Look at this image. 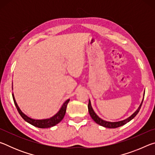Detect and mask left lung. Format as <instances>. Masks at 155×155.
<instances>
[{"label": "left lung", "instance_id": "obj_1", "mask_svg": "<svg viewBox=\"0 0 155 155\" xmlns=\"http://www.w3.org/2000/svg\"><path fill=\"white\" fill-rule=\"evenodd\" d=\"M143 101L141 102V103L140 104V106L139 107V108L137 109V111H136L134 114H133L131 116H130L129 117H128L127 119H126L124 120H122V121H120V122H107V121H104V120H102L100 118V117L97 115L95 112L94 111V110L92 109V107H91V103H90V101H89V103H88V111L90 113V116L91 117V118H92L94 122L97 124L102 126V127H106V128H117V127H121V126L124 125L125 124H127V122H130L131 120L134 118V117L137 115V114L140 111V110L141 109V107L142 105V103H143Z\"/></svg>", "mask_w": 155, "mask_h": 155}]
</instances>
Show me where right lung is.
I'll return each mask as SVG.
<instances>
[{"label": "right lung", "instance_id": "right-lung-1", "mask_svg": "<svg viewBox=\"0 0 155 155\" xmlns=\"http://www.w3.org/2000/svg\"><path fill=\"white\" fill-rule=\"evenodd\" d=\"M12 96H13V99H14L15 105V107H16V109L18 110V113H19L20 115H21V117H22V118L25 120V121H27V122L29 123V124H32L33 126H34V127L40 128H50V127H54V126H55L56 124H57L58 123L61 122L63 120V118H64V115L65 114L68 103H69V101H70V99L67 100V101H65L64 103V104L62 105L61 108L59 110V111L57 113L56 115H54L53 117H52L49 119L38 120L31 119V118H30V117H27V115L23 114V113L20 111L19 107H18L16 102H15V101L14 95H12Z\"/></svg>", "mask_w": 155, "mask_h": 155}]
</instances>
